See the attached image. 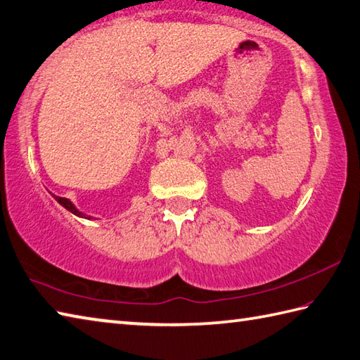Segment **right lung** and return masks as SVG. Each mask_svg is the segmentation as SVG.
I'll use <instances>...</instances> for the list:
<instances>
[{"label": "right lung", "instance_id": "add662e5", "mask_svg": "<svg viewBox=\"0 0 360 360\" xmlns=\"http://www.w3.org/2000/svg\"><path fill=\"white\" fill-rule=\"evenodd\" d=\"M53 196L56 198V201H58V202L60 204V206H63L67 210H70V212H72V214H75V215H77V217H86V215H84L82 212H79V210H77V209L73 206L72 201H70V200L62 198V196H56V195H53Z\"/></svg>", "mask_w": 360, "mask_h": 360}]
</instances>
